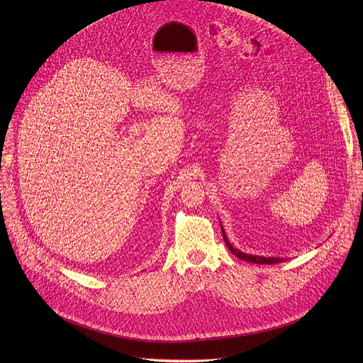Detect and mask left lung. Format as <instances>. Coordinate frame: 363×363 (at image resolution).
I'll list each match as a JSON object with an SVG mask.
<instances>
[{"mask_svg": "<svg viewBox=\"0 0 363 363\" xmlns=\"http://www.w3.org/2000/svg\"><path fill=\"white\" fill-rule=\"evenodd\" d=\"M222 235H223V240H225V244L228 249H230L238 259L241 260H247V262H252V263H257V264H274V263H281L284 259L281 257H264V256H253V255H245L237 249H234V247L231 245V242L228 241L226 235H225V231L222 230Z\"/></svg>", "mask_w": 363, "mask_h": 363, "instance_id": "8db88e82", "label": "left lung"}]
</instances>
